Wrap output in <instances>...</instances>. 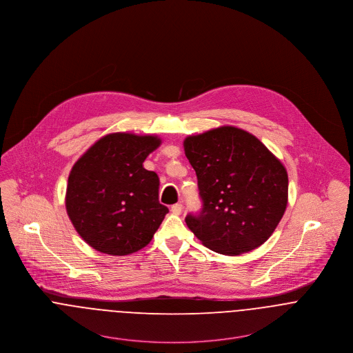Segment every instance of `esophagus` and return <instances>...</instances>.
<instances>
[{"label": "esophagus", "instance_id": "1", "mask_svg": "<svg viewBox=\"0 0 353 353\" xmlns=\"http://www.w3.org/2000/svg\"><path fill=\"white\" fill-rule=\"evenodd\" d=\"M170 210H172L173 214H181V212H183V204H180V203L174 204V205H172Z\"/></svg>", "mask_w": 353, "mask_h": 353}]
</instances>
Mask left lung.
I'll use <instances>...</instances> for the list:
<instances>
[{"mask_svg": "<svg viewBox=\"0 0 353 353\" xmlns=\"http://www.w3.org/2000/svg\"><path fill=\"white\" fill-rule=\"evenodd\" d=\"M203 209L188 214V228L214 252L236 256L264 244L288 204V174L257 137L236 126L189 136Z\"/></svg>", "mask_w": 353, "mask_h": 353, "instance_id": "obj_1", "label": "left lung"}]
</instances>
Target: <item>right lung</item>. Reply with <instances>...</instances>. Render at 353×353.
<instances>
[{
  "label": "right lung",
  "mask_w": 353,
  "mask_h": 353,
  "mask_svg": "<svg viewBox=\"0 0 353 353\" xmlns=\"http://www.w3.org/2000/svg\"><path fill=\"white\" fill-rule=\"evenodd\" d=\"M160 144L157 136L110 133L72 168L65 207L92 248L125 256L153 239L169 209L159 201V176L143 163Z\"/></svg>",
  "instance_id": "1"
}]
</instances>
